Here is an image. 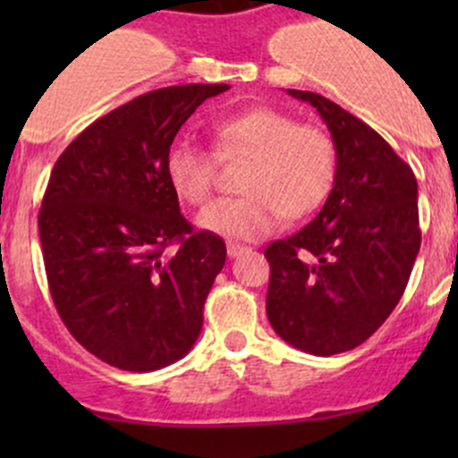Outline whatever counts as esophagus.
<instances>
[{
    "label": "esophagus",
    "instance_id": "obj_1",
    "mask_svg": "<svg viewBox=\"0 0 458 458\" xmlns=\"http://www.w3.org/2000/svg\"><path fill=\"white\" fill-rule=\"evenodd\" d=\"M225 250H228V257H239L242 252L248 250V246H243V243H228Z\"/></svg>",
    "mask_w": 458,
    "mask_h": 458
}]
</instances>
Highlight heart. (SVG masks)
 <instances>
[{
  "instance_id": "obj_1",
  "label": "heart",
  "mask_w": 458,
  "mask_h": 458,
  "mask_svg": "<svg viewBox=\"0 0 458 458\" xmlns=\"http://www.w3.org/2000/svg\"><path fill=\"white\" fill-rule=\"evenodd\" d=\"M215 154L192 143H174L165 155V177L179 199L210 201L216 159L248 161L237 199L212 203L199 215L203 233L255 242L279 228L284 216L303 219L326 203L336 182L339 157L332 137L299 123L276 108H250L215 123Z\"/></svg>"
}]
</instances>
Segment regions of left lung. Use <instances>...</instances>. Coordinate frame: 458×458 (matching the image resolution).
<instances>
[{"label": "left lung", "instance_id": "8db88e82", "mask_svg": "<svg viewBox=\"0 0 458 458\" xmlns=\"http://www.w3.org/2000/svg\"><path fill=\"white\" fill-rule=\"evenodd\" d=\"M308 101L330 131L339 168L321 212L266 248V312L276 335L317 357L348 352L390 317L421 248L412 168L368 123L335 101Z\"/></svg>", "mask_w": 458, "mask_h": 458}]
</instances>
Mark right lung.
Wrapping results in <instances>:
<instances>
[{"label": "right lung", "instance_id": "add662e5", "mask_svg": "<svg viewBox=\"0 0 458 458\" xmlns=\"http://www.w3.org/2000/svg\"><path fill=\"white\" fill-rule=\"evenodd\" d=\"M228 88L135 97L90 123L50 173L39 239L55 308L88 352L119 370L170 366L201 332L225 243L183 219L165 155L186 119Z\"/></svg>", "mask_w": 458, "mask_h": 458}]
</instances>
